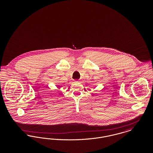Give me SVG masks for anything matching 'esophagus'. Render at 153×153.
I'll return each instance as SVG.
<instances>
[{"mask_svg": "<svg viewBox=\"0 0 153 153\" xmlns=\"http://www.w3.org/2000/svg\"><path fill=\"white\" fill-rule=\"evenodd\" d=\"M75 82H78L79 81H78V80H75Z\"/></svg>", "mask_w": 153, "mask_h": 153, "instance_id": "esophagus-1", "label": "esophagus"}]
</instances>
